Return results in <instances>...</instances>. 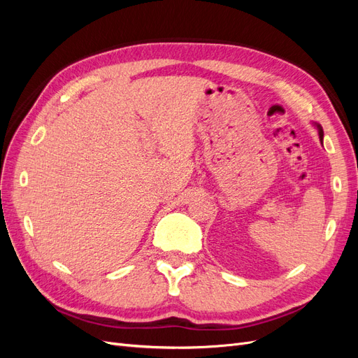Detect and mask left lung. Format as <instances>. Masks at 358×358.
<instances>
[{
  "label": "left lung",
  "mask_w": 358,
  "mask_h": 358,
  "mask_svg": "<svg viewBox=\"0 0 358 358\" xmlns=\"http://www.w3.org/2000/svg\"><path fill=\"white\" fill-rule=\"evenodd\" d=\"M315 125H317V128H318V134H320V138H321V142H322V137H324L322 128H321V125H320V124H315Z\"/></svg>",
  "instance_id": "obj_1"
}]
</instances>
